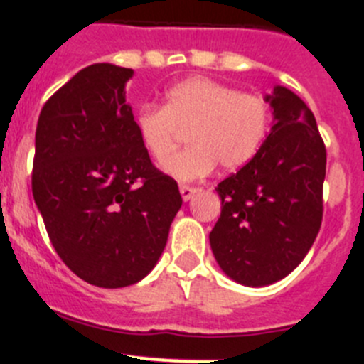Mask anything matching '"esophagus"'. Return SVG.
<instances>
[{
	"label": "esophagus",
	"mask_w": 364,
	"mask_h": 364,
	"mask_svg": "<svg viewBox=\"0 0 364 364\" xmlns=\"http://www.w3.org/2000/svg\"><path fill=\"white\" fill-rule=\"evenodd\" d=\"M179 192H181V198L185 199V201H190V199H192V196L196 194V188H192V186H188V185H181L179 186Z\"/></svg>",
	"instance_id": "34e87169"
}]
</instances>
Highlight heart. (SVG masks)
<instances>
[{"instance_id": "1", "label": "heart", "mask_w": 364, "mask_h": 364, "mask_svg": "<svg viewBox=\"0 0 364 364\" xmlns=\"http://www.w3.org/2000/svg\"><path fill=\"white\" fill-rule=\"evenodd\" d=\"M263 97L237 92L208 77H190L165 94L163 107L145 105L134 117L136 136L154 161L163 163L187 132L191 146L163 165L178 181L205 178L218 163L225 170L247 165L268 130Z\"/></svg>"}]
</instances>
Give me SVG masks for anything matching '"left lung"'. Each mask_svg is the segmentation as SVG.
I'll return each mask as SVG.
<instances>
[{
    "label": "left lung",
    "instance_id": "1",
    "mask_svg": "<svg viewBox=\"0 0 364 364\" xmlns=\"http://www.w3.org/2000/svg\"><path fill=\"white\" fill-rule=\"evenodd\" d=\"M264 101L270 132L254 158L218 185L221 215L210 232L219 268L245 287L287 277L309 254L323 219L326 150L316 117L281 85Z\"/></svg>",
    "mask_w": 364,
    "mask_h": 364
}]
</instances>
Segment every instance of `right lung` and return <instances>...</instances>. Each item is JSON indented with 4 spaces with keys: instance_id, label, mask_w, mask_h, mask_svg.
<instances>
[{
    "instance_id": "add662e5",
    "label": "right lung",
    "mask_w": 364,
    "mask_h": 364,
    "mask_svg": "<svg viewBox=\"0 0 364 364\" xmlns=\"http://www.w3.org/2000/svg\"><path fill=\"white\" fill-rule=\"evenodd\" d=\"M132 76L112 63L83 68L45 103L36 129L32 194L52 247L101 288L149 276L183 203L136 136Z\"/></svg>"
}]
</instances>
